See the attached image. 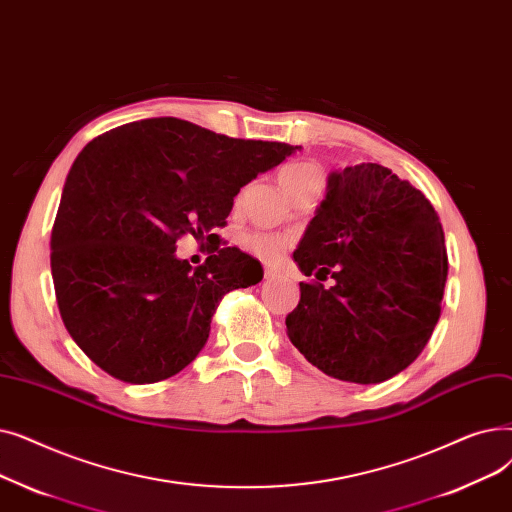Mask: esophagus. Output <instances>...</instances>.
<instances>
[{
    "label": "esophagus",
    "mask_w": 512,
    "mask_h": 512,
    "mask_svg": "<svg viewBox=\"0 0 512 512\" xmlns=\"http://www.w3.org/2000/svg\"><path fill=\"white\" fill-rule=\"evenodd\" d=\"M281 273L277 269H271V266H264V279H277Z\"/></svg>",
    "instance_id": "esophagus-1"
}]
</instances>
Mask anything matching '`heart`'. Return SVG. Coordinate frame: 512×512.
<instances>
[{
    "label": "heart",
    "instance_id": "1",
    "mask_svg": "<svg viewBox=\"0 0 512 512\" xmlns=\"http://www.w3.org/2000/svg\"><path fill=\"white\" fill-rule=\"evenodd\" d=\"M312 179H321L319 166L312 162H291L283 166L279 175V181L289 196H294L298 189H302ZM243 246L262 260H275L285 248V239L271 233H250L243 237Z\"/></svg>",
    "mask_w": 512,
    "mask_h": 512
}]
</instances>
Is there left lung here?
<instances>
[{
	"label": "left lung",
	"mask_w": 512,
	"mask_h": 512,
	"mask_svg": "<svg viewBox=\"0 0 512 512\" xmlns=\"http://www.w3.org/2000/svg\"><path fill=\"white\" fill-rule=\"evenodd\" d=\"M294 260L306 277L287 314L291 344L325 375L381 383L404 371L440 321L446 239L425 193L362 162L333 173Z\"/></svg>",
	"instance_id": "obj_1"
}]
</instances>
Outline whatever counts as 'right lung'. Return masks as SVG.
I'll return each mask as SVG.
<instances>
[{
    "label": "right lung",
    "instance_id": "add662e5",
    "mask_svg": "<svg viewBox=\"0 0 512 512\" xmlns=\"http://www.w3.org/2000/svg\"><path fill=\"white\" fill-rule=\"evenodd\" d=\"M296 148L173 116L137 120L85 145L62 191L50 260L64 327L97 367L143 385L177 375L200 354L225 294L256 285L262 266L218 241L191 269L175 256L177 241L214 243L239 189Z\"/></svg>",
    "mask_w": 512,
    "mask_h": 512
}]
</instances>
